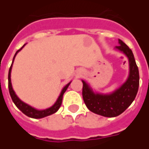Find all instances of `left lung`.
I'll return each mask as SVG.
<instances>
[{"label":"left lung","instance_id":"1","mask_svg":"<svg viewBox=\"0 0 149 149\" xmlns=\"http://www.w3.org/2000/svg\"><path fill=\"white\" fill-rule=\"evenodd\" d=\"M120 45L116 48L127 56L129 61V76L121 87L111 94L94 93L84 81L82 96L85 105L91 112L106 117L120 115L132 103L139 88V70L134 56L128 46L119 40Z\"/></svg>","mask_w":149,"mask_h":149}]
</instances>
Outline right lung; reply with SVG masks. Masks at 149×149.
Returning <instances> with one entry per match:
<instances>
[{
  "mask_svg": "<svg viewBox=\"0 0 149 149\" xmlns=\"http://www.w3.org/2000/svg\"><path fill=\"white\" fill-rule=\"evenodd\" d=\"M24 46V45L22 47H21V49H19L17 51V52L15 53L14 57H13V60H14L15 56L17 55V53L20 50H21L23 47ZM13 63H12L11 66H10V68H9V71H8V90H9V93H10V96H11V98L13 101V103L15 104V105L19 109L21 110V112H23L24 114H25L28 116H29L31 118H34V119H40V118H43V117H45L49 115H52L53 113H55L56 112H57V110L60 109V107L62 103V99H63V95L65 93V91L67 90V88H68V85L70 84V83H68V84H66L64 88L62 89L61 93V95L59 96L58 99L56 101V103L52 105V107H50L49 109H47L45 110H37L33 109V107L29 106V104H27L24 103L23 101H21L19 98L17 97V96L16 95L15 93V92L13 89V87H12V84H11V69H12V65H13Z\"/></svg>",
  "mask_w": 149,
  "mask_h": 149,
  "instance_id": "right-lung-1",
  "label": "right lung"
}]
</instances>
